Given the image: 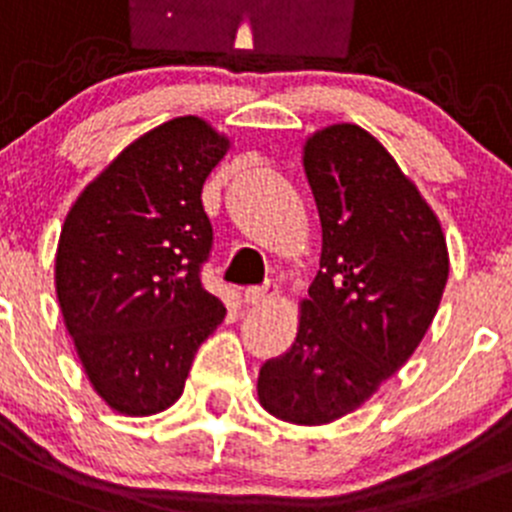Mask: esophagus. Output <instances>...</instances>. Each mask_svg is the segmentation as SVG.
<instances>
[{"mask_svg":"<svg viewBox=\"0 0 512 512\" xmlns=\"http://www.w3.org/2000/svg\"><path fill=\"white\" fill-rule=\"evenodd\" d=\"M277 295V280H265V285H252L245 290V302L250 305H262Z\"/></svg>","mask_w":512,"mask_h":512,"instance_id":"34e87169","label":"esophagus"}]
</instances>
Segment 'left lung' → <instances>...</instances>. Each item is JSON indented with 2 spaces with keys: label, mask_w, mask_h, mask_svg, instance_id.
Returning <instances> with one entry per match:
<instances>
[{
  "label": "left lung",
  "mask_w": 512,
  "mask_h": 512,
  "mask_svg": "<svg viewBox=\"0 0 512 512\" xmlns=\"http://www.w3.org/2000/svg\"><path fill=\"white\" fill-rule=\"evenodd\" d=\"M302 162L320 212V270L295 342L260 367L257 395L275 418L325 425L408 362L450 265L435 212L370 132L325 127L305 142Z\"/></svg>",
  "instance_id": "obj_1"
}]
</instances>
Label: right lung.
<instances>
[{
    "label": "right lung",
    "instance_id": "add662e5",
    "mask_svg": "<svg viewBox=\"0 0 512 512\" xmlns=\"http://www.w3.org/2000/svg\"><path fill=\"white\" fill-rule=\"evenodd\" d=\"M227 147L205 119H170L119 152L64 220L59 307L89 382L117 413L170 408L225 320L202 285L212 250L202 185Z\"/></svg>",
    "mask_w": 512,
    "mask_h": 512
}]
</instances>
